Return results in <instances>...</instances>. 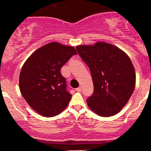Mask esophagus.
<instances>
[{"label":"esophagus","instance_id":"1","mask_svg":"<svg viewBox=\"0 0 151 151\" xmlns=\"http://www.w3.org/2000/svg\"><path fill=\"white\" fill-rule=\"evenodd\" d=\"M76 91H77L78 92H80V91H81V87H80V86H79V87L76 88Z\"/></svg>","mask_w":151,"mask_h":151}]
</instances>
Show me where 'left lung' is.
I'll return each instance as SVG.
<instances>
[{
    "instance_id": "obj_1",
    "label": "left lung",
    "mask_w": 151,
    "mask_h": 151,
    "mask_svg": "<svg viewBox=\"0 0 151 151\" xmlns=\"http://www.w3.org/2000/svg\"><path fill=\"white\" fill-rule=\"evenodd\" d=\"M89 68L94 91L89 108L102 117L117 114L127 104L135 86V72L129 57L117 47L98 42L76 47Z\"/></svg>"
}]
</instances>
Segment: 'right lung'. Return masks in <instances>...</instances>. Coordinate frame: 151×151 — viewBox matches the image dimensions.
Returning a JSON list of instances; mask_svg holds the SVG:
<instances>
[{"label": "right lung", "mask_w": 151, "mask_h": 151, "mask_svg": "<svg viewBox=\"0 0 151 151\" xmlns=\"http://www.w3.org/2000/svg\"><path fill=\"white\" fill-rule=\"evenodd\" d=\"M76 54L73 47L51 42L32 53L22 66L19 78L20 93L40 115L55 116L67 106L72 95L60 69Z\"/></svg>", "instance_id": "1"}]
</instances>
